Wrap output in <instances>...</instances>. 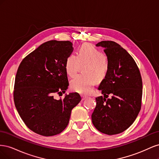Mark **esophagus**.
<instances>
[{"label":"esophagus","mask_w":159,"mask_h":159,"mask_svg":"<svg viewBox=\"0 0 159 159\" xmlns=\"http://www.w3.org/2000/svg\"><path fill=\"white\" fill-rule=\"evenodd\" d=\"M88 97H86V96H84V95H81V99H82V100H84L86 98H87Z\"/></svg>","instance_id":"1"}]
</instances>
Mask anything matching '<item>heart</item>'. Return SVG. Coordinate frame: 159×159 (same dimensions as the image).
<instances>
[{
	"instance_id": "b5f03b06",
	"label": "heart",
	"mask_w": 159,
	"mask_h": 159,
	"mask_svg": "<svg viewBox=\"0 0 159 159\" xmlns=\"http://www.w3.org/2000/svg\"><path fill=\"white\" fill-rule=\"evenodd\" d=\"M81 66H84L83 72L71 81V89L82 94H89L97 81H102L106 77L109 62L106 54L90 44L81 46L78 55L70 54L66 60L65 70L71 78L75 77Z\"/></svg>"
}]
</instances>
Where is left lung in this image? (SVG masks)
<instances>
[{
	"mask_svg": "<svg viewBox=\"0 0 159 159\" xmlns=\"http://www.w3.org/2000/svg\"><path fill=\"white\" fill-rule=\"evenodd\" d=\"M108 57L109 69L98 89L104 97L96 98V107L91 115L95 127L109 134L121 133L136 119L141 107L143 82L140 71L132 56L113 41H102ZM112 96L106 99L108 94Z\"/></svg>",
	"mask_w": 159,
	"mask_h": 159,
	"instance_id": "left-lung-1",
	"label": "left lung"
}]
</instances>
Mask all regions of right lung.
<instances>
[{"label": "right lung", "mask_w": 159, "mask_h": 159, "mask_svg": "<svg viewBox=\"0 0 159 159\" xmlns=\"http://www.w3.org/2000/svg\"><path fill=\"white\" fill-rule=\"evenodd\" d=\"M70 41L50 40L26 56L19 66L14 82V102L26 125L42 136H53L68 126L71 110L81 101L78 93L63 99L69 82L66 60L73 52Z\"/></svg>", "instance_id": "obj_1"}]
</instances>
